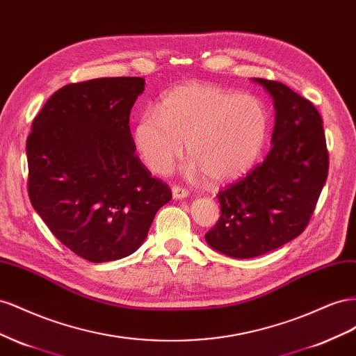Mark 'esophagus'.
I'll return each mask as SVG.
<instances>
[{
	"label": "esophagus",
	"instance_id": "1",
	"mask_svg": "<svg viewBox=\"0 0 356 356\" xmlns=\"http://www.w3.org/2000/svg\"><path fill=\"white\" fill-rule=\"evenodd\" d=\"M171 192H172V198H175V200H184L189 195V192L181 186H175L171 189Z\"/></svg>",
	"mask_w": 356,
	"mask_h": 356
}]
</instances>
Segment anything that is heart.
I'll use <instances>...</instances> for the list:
<instances>
[{
    "mask_svg": "<svg viewBox=\"0 0 356 356\" xmlns=\"http://www.w3.org/2000/svg\"><path fill=\"white\" fill-rule=\"evenodd\" d=\"M268 133L270 111L259 98L191 80L167 90L158 111L140 115L133 140L155 175L170 172L186 143L189 175L204 172L211 184H225L252 168Z\"/></svg>",
    "mask_w": 356,
    "mask_h": 356,
    "instance_id": "b5f03b06",
    "label": "heart"
}]
</instances>
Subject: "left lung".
Returning a JSON list of instances; mask_svg holds the SVG:
<instances>
[{"mask_svg": "<svg viewBox=\"0 0 356 356\" xmlns=\"http://www.w3.org/2000/svg\"><path fill=\"white\" fill-rule=\"evenodd\" d=\"M273 97L271 150L261 165L220 191V218L207 245L231 258H255L298 237L328 176L322 118L309 99L274 80L253 79Z\"/></svg>", "mask_w": 356, "mask_h": 356, "instance_id": "8db88e82", "label": "left lung"}]
</instances>
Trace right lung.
Listing matches in <instances>:
<instances>
[{
	"mask_svg": "<svg viewBox=\"0 0 356 356\" xmlns=\"http://www.w3.org/2000/svg\"><path fill=\"white\" fill-rule=\"evenodd\" d=\"M141 77L71 83L50 97L26 140L28 194L52 234L76 255L108 262L134 253L171 200L136 155L129 113Z\"/></svg>",
	"mask_w": 356,
	"mask_h": 356,
	"instance_id": "add662e5",
	"label": "right lung"
}]
</instances>
